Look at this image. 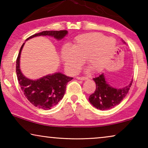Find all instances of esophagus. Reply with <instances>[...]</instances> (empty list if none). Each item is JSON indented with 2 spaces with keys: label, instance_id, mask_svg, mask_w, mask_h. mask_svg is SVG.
<instances>
[{
  "label": "esophagus",
  "instance_id": "34e87169",
  "mask_svg": "<svg viewBox=\"0 0 148 148\" xmlns=\"http://www.w3.org/2000/svg\"><path fill=\"white\" fill-rule=\"evenodd\" d=\"M77 79H79V80H86V79H88V77H79V76H77Z\"/></svg>",
  "mask_w": 148,
  "mask_h": 148
}]
</instances>
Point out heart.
I'll use <instances>...</instances> for the list:
<instances>
[{
    "instance_id": "b5f03b06",
    "label": "heart",
    "mask_w": 148,
    "mask_h": 148,
    "mask_svg": "<svg viewBox=\"0 0 148 148\" xmlns=\"http://www.w3.org/2000/svg\"><path fill=\"white\" fill-rule=\"evenodd\" d=\"M114 46L115 42L112 38H106L99 33L85 34L76 38L73 47L64 46L62 57L72 72L77 71L86 58L89 66L98 72L106 66Z\"/></svg>"
}]
</instances>
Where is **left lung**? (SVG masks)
<instances>
[{
	"label": "left lung",
	"mask_w": 148,
	"mask_h": 148,
	"mask_svg": "<svg viewBox=\"0 0 148 148\" xmlns=\"http://www.w3.org/2000/svg\"><path fill=\"white\" fill-rule=\"evenodd\" d=\"M93 79L96 87L94 92L89 97V100L93 106L101 110H108L118 105L128 94L133 82L132 81L124 88L115 89L107 84L103 73Z\"/></svg>",
	"instance_id": "8db88e82"
}]
</instances>
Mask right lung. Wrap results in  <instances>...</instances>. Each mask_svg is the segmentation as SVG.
<instances>
[{"label":"right lung","instance_id":"add662e5","mask_svg":"<svg viewBox=\"0 0 148 148\" xmlns=\"http://www.w3.org/2000/svg\"><path fill=\"white\" fill-rule=\"evenodd\" d=\"M66 34V30L44 31L34 34L28 38L27 40L39 36H53L56 39L60 40ZM23 45L20 48L16 60V73L18 82L25 96L34 106L44 110H49L57 104L63 98L66 84L73 78L66 77L60 73H56L38 80L28 79L23 75L19 69V58Z\"/></svg>","mask_w":148,"mask_h":148}]
</instances>
